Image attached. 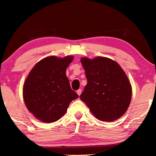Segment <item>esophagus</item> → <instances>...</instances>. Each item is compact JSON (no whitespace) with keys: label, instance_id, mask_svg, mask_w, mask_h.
Wrapping results in <instances>:
<instances>
[{"label":"esophagus","instance_id":"esophagus-1","mask_svg":"<svg viewBox=\"0 0 156 156\" xmlns=\"http://www.w3.org/2000/svg\"><path fill=\"white\" fill-rule=\"evenodd\" d=\"M76 93H77V94L78 95V96H80L81 93H82V90H81V89H78V90L77 91V92H76Z\"/></svg>","mask_w":156,"mask_h":156}]
</instances>
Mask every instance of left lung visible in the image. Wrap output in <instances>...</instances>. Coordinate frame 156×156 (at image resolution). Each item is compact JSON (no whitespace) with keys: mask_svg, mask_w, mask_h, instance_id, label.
I'll return each mask as SVG.
<instances>
[{"mask_svg":"<svg viewBox=\"0 0 156 156\" xmlns=\"http://www.w3.org/2000/svg\"><path fill=\"white\" fill-rule=\"evenodd\" d=\"M87 84L80 98L97 119L118 120L130 105L132 88L127 76L118 63L109 58L80 59Z\"/></svg>","mask_w":156,"mask_h":156,"instance_id":"left-lung-1","label":"left lung"}]
</instances>
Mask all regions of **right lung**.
<instances>
[{"instance_id":"obj_1","label":"right lung","mask_w":156,"mask_h":156,"mask_svg":"<svg viewBox=\"0 0 156 156\" xmlns=\"http://www.w3.org/2000/svg\"><path fill=\"white\" fill-rule=\"evenodd\" d=\"M73 56H51L41 60L29 73L24 83L25 104L37 119L43 122L58 120L78 96L71 89L66 70Z\"/></svg>"}]
</instances>
